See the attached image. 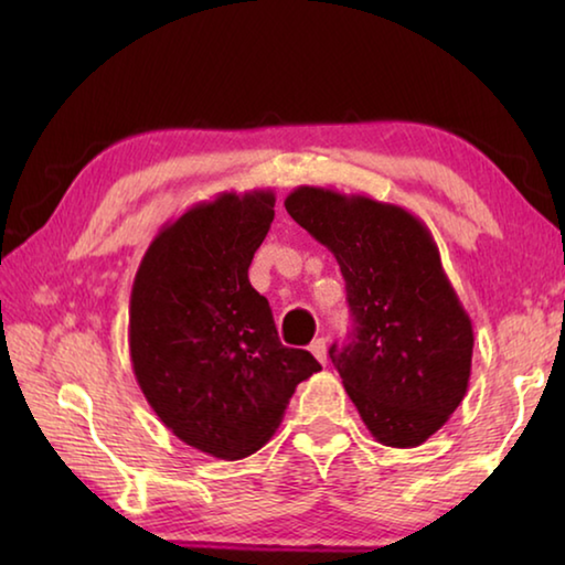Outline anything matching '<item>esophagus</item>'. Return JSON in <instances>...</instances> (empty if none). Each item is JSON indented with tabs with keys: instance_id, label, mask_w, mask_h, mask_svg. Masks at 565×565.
<instances>
[{
	"instance_id": "obj_1",
	"label": "esophagus",
	"mask_w": 565,
	"mask_h": 565,
	"mask_svg": "<svg viewBox=\"0 0 565 565\" xmlns=\"http://www.w3.org/2000/svg\"><path fill=\"white\" fill-rule=\"evenodd\" d=\"M311 353H313V356H317L319 359V363H327V351H329V341L327 339H317V341H313L311 343Z\"/></svg>"
}]
</instances>
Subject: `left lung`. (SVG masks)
<instances>
[{
    "label": "left lung",
    "mask_w": 565,
    "mask_h": 565,
    "mask_svg": "<svg viewBox=\"0 0 565 565\" xmlns=\"http://www.w3.org/2000/svg\"><path fill=\"white\" fill-rule=\"evenodd\" d=\"M286 212L337 256L353 339L331 347L349 398L379 444H424L461 404L473 327L428 226L404 206L299 186Z\"/></svg>",
    "instance_id": "8db88e82"
}]
</instances>
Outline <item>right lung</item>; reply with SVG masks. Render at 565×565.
<instances>
[{
	"label": "right lung",
	"mask_w": 565,
	"mask_h": 565,
	"mask_svg": "<svg viewBox=\"0 0 565 565\" xmlns=\"http://www.w3.org/2000/svg\"><path fill=\"white\" fill-rule=\"evenodd\" d=\"M271 189L224 191L159 228L134 276L129 353L171 434L224 461L269 441L296 386L321 371L286 349L248 266L274 222Z\"/></svg>",
	"instance_id": "right-lung-1"
}]
</instances>
